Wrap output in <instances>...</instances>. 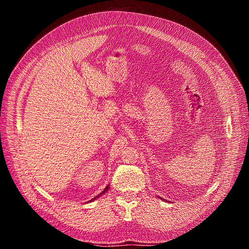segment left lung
I'll return each instance as SVG.
<instances>
[{
	"instance_id": "1",
	"label": "left lung",
	"mask_w": 249,
	"mask_h": 249,
	"mask_svg": "<svg viewBox=\"0 0 249 249\" xmlns=\"http://www.w3.org/2000/svg\"><path fill=\"white\" fill-rule=\"evenodd\" d=\"M158 197H159V198H161V199H162V197H160V196H158Z\"/></svg>"
}]
</instances>
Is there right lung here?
I'll return each mask as SVG.
<instances>
[{
	"mask_svg": "<svg viewBox=\"0 0 249 249\" xmlns=\"http://www.w3.org/2000/svg\"><path fill=\"white\" fill-rule=\"evenodd\" d=\"M108 189H109V185H107V186L106 188H104V190H103L102 192H100V194H99L98 196H96L95 197H93V198H92L91 200H89V202H93V200H94V199H96V198H98V197H100V196H101L102 195H104V194H106V192H107V191H108Z\"/></svg>",
	"mask_w": 249,
	"mask_h": 249,
	"instance_id": "obj_1",
	"label": "right lung"
}]
</instances>
